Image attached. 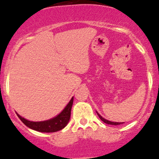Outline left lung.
Masks as SVG:
<instances>
[{"label":"left lung","instance_id":"obj_1","mask_svg":"<svg viewBox=\"0 0 159 159\" xmlns=\"http://www.w3.org/2000/svg\"><path fill=\"white\" fill-rule=\"evenodd\" d=\"M96 113H97V115H98V116H99V119H101V120H102V122H103V123H107V124H110V125H120V124H123V123H117V122H111V121H109V120H107V119H104V118H102V116H100V115H99V113H98V112L96 111Z\"/></svg>","mask_w":159,"mask_h":159}]
</instances>
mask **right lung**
I'll return each instance as SVG.
<instances>
[{
    "instance_id": "1",
    "label": "right lung",
    "mask_w": 159,
    "mask_h": 159,
    "mask_svg": "<svg viewBox=\"0 0 159 159\" xmlns=\"http://www.w3.org/2000/svg\"><path fill=\"white\" fill-rule=\"evenodd\" d=\"M72 104L73 97L60 114H58L57 116H55L52 119L44 120V121H29L28 119L21 117L16 112V113L18 117H19V119L23 122L24 124L26 125L30 129L39 132L50 133V132L59 131V130H62L63 128H64L67 126V124L69 122L70 117H71V110Z\"/></svg>"
}]
</instances>
